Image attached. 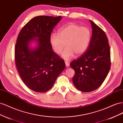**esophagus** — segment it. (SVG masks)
<instances>
[{
  "label": "esophagus",
  "instance_id": "34e87169",
  "mask_svg": "<svg viewBox=\"0 0 123 123\" xmlns=\"http://www.w3.org/2000/svg\"><path fill=\"white\" fill-rule=\"evenodd\" d=\"M65 65L66 67H68V66H69V63L68 61H65Z\"/></svg>",
  "mask_w": 123,
  "mask_h": 123
}]
</instances>
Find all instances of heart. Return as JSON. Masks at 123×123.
Masks as SVG:
<instances>
[{"label": "heart", "instance_id": "1", "mask_svg": "<svg viewBox=\"0 0 123 123\" xmlns=\"http://www.w3.org/2000/svg\"><path fill=\"white\" fill-rule=\"evenodd\" d=\"M92 33L89 28L81 27L75 23H69L62 27L58 34L51 33L49 42L52 50L57 55L61 53V57L70 60L75 55H83L87 50L90 43Z\"/></svg>", "mask_w": 123, "mask_h": 123}]
</instances>
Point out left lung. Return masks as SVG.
Returning a JSON list of instances; mask_svg holds the SVG:
<instances>
[{"label":"left lung","instance_id":"obj_1","mask_svg":"<svg viewBox=\"0 0 123 123\" xmlns=\"http://www.w3.org/2000/svg\"><path fill=\"white\" fill-rule=\"evenodd\" d=\"M92 36L88 49L70 66L75 71L73 82L83 92L96 90L102 85L111 66L110 51L107 37L104 31L90 20Z\"/></svg>","mask_w":123,"mask_h":123}]
</instances>
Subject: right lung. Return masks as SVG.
I'll return each instance as SVG.
<instances>
[{
    "label": "right lung",
    "instance_id": "1",
    "mask_svg": "<svg viewBox=\"0 0 123 123\" xmlns=\"http://www.w3.org/2000/svg\"><path fill=\"white\" fill-rule=\"evenodd\" d=\"M61 19L60 16L35 17L24 26L17 37L16 68L25 84L35 92L50 90L65 68L64 60L52 51L49 42L52 30Z\"/></svg>",
    "mask_w": 123,
    "mask_h": 123
}]
</instances>
